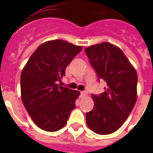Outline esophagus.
<instances>
[{"instance_id": "esophagus-1", "label": "esophagus", "mask_w": 153, "mask_h": 153, "mask_svg": "<svg viewBox=\"0 0 153 153\" xmlns=\"http://www.w3.org/2000/svg\"><path fill=\"white\" fill-rule=\"evenodd\" d=\"M80 94H81V97H85L88 93H87L86 91H82V92L80 93Z\"/></svg>"}]
</instances>
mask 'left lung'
Segmentation results:
<instances>
[{
  "mask_svg": "<svg viewBox=\"0 0 153 153\" xmlns=\"http://www.w3.org/2000/svg\"><path fill=\"white\" fill-rule=\"evenodd\" d=\"M98 80L106 83L104 93L92 95L93 109L86 114L90 129L98 134H110L120 128L137 100L138 76L124 52L109 42L85 49Z\"/></svg>",
  "mask_w": 153,
  "mask_h": 153,
  "instance_id": "obj_1",
  "label": "left lung"
}]
</instances>
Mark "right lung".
<instances>
[{
    "label": "right lung",
    "instance_id": "1",
    "mask_svg": "<svg viewBox=\"0 0 153 153\" xmlns=\"http://www.w3.org/2000/svg\"><path fill=\"white\" fill-rule=\"evenodd\" d=\"M81 50L65 41H48L37 48L22 70V102L36 125L45 131L63 128L76 106L79 92L57 83Z\"/></svg>",
    "mask_w": 153,
    "mask_h": 153
}]
</instances>
